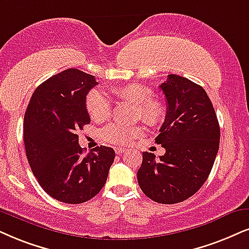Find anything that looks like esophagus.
<instances>
[{"mask_svg":"<svg viewBox=\"0 0 249 249\" xmlns=\"http://www.w3.org/2000/svg\"><path fill=\"white\" fill-rule=\"evenodd\" d=\"M126 150H127V149H125V148H119V147L115 148V152H116V154H123V153L126 152Z\"/></svg>","mask_w":249,"mask_h":249,"instance_id":"34e87169","label":"esophagus"}]
</instances>
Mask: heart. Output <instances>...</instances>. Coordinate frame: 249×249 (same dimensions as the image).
<instances>
[{"label": "heart", "instance_id": "heart-1", "mask_svg": "<svg viewBox=\"0 0 249 249\" xmlns=\"http://www.w3.org/2000/svg\"><path fill=\"white\" fill-rule=\"evenodd\" d=\"M118 99L124 100L137 107L139 117L149 126H160L166 117V108L161 100L153 99L152 88L143 85L131 84L116 87L112 89ZM85 107L88 115L95 122H103L111 115V101L106 93L99 89H92L85 99ZM142 135V128L139 126H123L111 124L102 130V137L110 143L127 146Z\"/></svg>", "mask_w": 249, "mask_h": 249}]
</instances>
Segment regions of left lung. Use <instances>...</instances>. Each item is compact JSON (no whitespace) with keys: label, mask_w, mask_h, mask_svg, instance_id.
Here are the masks:
<instances>
[{"label":"left lung","mask_w":249,"mask_h":249,"mask_svg":"<svg viewBox=\"0 0 249 249\" xmlns=\"http://www.w3.org/2000/svg\"><path fill=\"white\" fill-rule=\"evenodd\" d=\"M160 88L166 99V117L155 142L164 155L142 153L138 182L157 203L174 204L191 197L206 182L219 147L218 119L200 85L169 74Z\"/></svg>","instance_id":"8db88e82"}]
</instances>
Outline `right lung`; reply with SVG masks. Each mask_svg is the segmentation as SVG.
<instances>
[{"mask_svg": "<svg viewBox=\"0 0 249 249\" xmlns=\"http://www.w3.org/2000/svg\"><path fill=\"white\" fill-rule=\"evenodd\" d=\"M97 81L77 69L53 75L34 90L24 117V143L33 175L54 199L77 204L105 186L114 163L111 147L83 155L77 131L89 124L85 99Z\"/></svg>", "mask_w": 249, "mask_h": 249, "instance_id": "right-lung-1", "label": "right lung"}]
</instances>
